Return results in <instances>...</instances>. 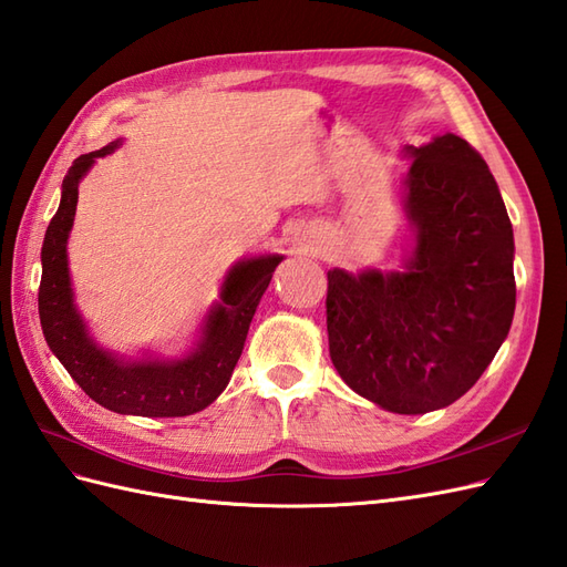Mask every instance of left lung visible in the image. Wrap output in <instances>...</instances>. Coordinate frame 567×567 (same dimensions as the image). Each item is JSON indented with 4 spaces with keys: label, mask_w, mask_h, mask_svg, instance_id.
Masks as SVG:
<instances>
[{
    "label": "left lung",
    "mask_w": 567,
    "mask_h": 567,
    "mask_svg": "<svg viewBox=\"0 0 567 567\" xmlns=\"http://www.w3.org/2000/svg\"><path fill=\"white\" fill-rule=\"evenodd\" d=\"M405 271L327 274L329 353L346 384L420 415L467 393L515 312L513 226L486 162L446 133L410 147Z\"/></svg>",
    "instance_id": "1"
}]
</instances>
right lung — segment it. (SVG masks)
I'll list each match as a JSON object with an SVG mask.
<instances>
[{"instance_id": "right-lung-1", "label": "right lung", "mask_w": 567, "mask_h": 567, "mask_svg": "<svg viewBox=\"0 0 567 567\" xmlns=\"http://www.w3.org/2000/svg\"><path fill=\"white\" fill-rule=\"evenodd\" d=\"M116 145L118 143H112L90 155H81L61 183V203L42 243V279L38 293L42 333L75 384L95 403L121 415H193L226 389L246 346L252 315L281 257L248 259L228 271L221 305L212 310L203 341L188 358L124 364L102 353L90 341L83 319L73 308L66 238L73 226L75 203H79V181L97 157L110 155Z\"/></svg>"}]
</instances>
